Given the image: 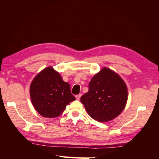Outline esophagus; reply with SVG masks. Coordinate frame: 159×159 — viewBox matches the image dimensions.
Segmentation results:
<instances>
[{"instance_id": "obj_1", "label": "esophagus", "mask_w": 159, "mask_h": 159, "mask_svg": "<svg viewBox=\"0 0 159 159\" xmlns=\"http://www.w3.org/2000/svg\"><path fill=\"white\" fill-rule=\"evenodd\" d=\"M81 94H78V95H75V98H76V99L79 100V99H80V98H81Z\"/></svg>"}]
</instances>
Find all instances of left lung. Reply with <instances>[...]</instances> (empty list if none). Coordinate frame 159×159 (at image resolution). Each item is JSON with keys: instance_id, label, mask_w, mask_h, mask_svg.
Masks as SVG:
<instances>
[{"instance_id": "left-lung-1", "label": "left lung", "mask_w": 159, "mask_h": 159, "mask_svg": "<svg viewBox=\"0 0 159 159\" xmlns=\"http://www.w3.org/2000/svg\"><path fill=\"white\" fill-rule=\"evenodd\" d=\"M127 98V88L123 79L111 70L103 68L93 77L89 91L80 100L93 119L106 122L122 112Z\"/></svg>"}]
</instances>
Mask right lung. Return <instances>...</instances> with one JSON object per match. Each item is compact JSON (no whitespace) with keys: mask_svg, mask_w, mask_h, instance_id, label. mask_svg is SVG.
Instances as JSON below:
<instances>
[{"mask_svg":"<svg viewBox=\"0 0 159 159\" xmlns=\"http://www.w3.org/2000/svg\"><path fill=\"white\" fill-rule=\"evenodd\" d=\"M30 95L34 107L42 117L47 118L60 116L66 105L75 100L70 84L64 81L52 67L44 69L34 78Z\"/></svg>","mask_w":159,"mask_h":159,"instance_id":"right-lung-1","label":"right lung"}]
</instances>
